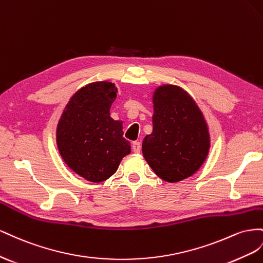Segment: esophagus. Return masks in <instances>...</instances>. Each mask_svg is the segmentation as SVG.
<instances>
[{"instance_id": "esophagus-1", "label": "esophagus", "mask_w": 263, "mask_h": 263, "mask_svg": "<svg viewBox=\"0 0 263 263\" xmlns=\"http://www.w3.org/2000/svg\"><path fill=\"white\" fill-rule=\"evenodd\" d=\"M132 149H133L134 153H140V151H141V143H140V142H138V141L133 142Z\"/></svg>"}]
</instances>
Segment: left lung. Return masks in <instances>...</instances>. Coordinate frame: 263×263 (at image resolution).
Instances as JSON below:
<instances>
[{
	"label": "left lung",
	"instance_id": "1",
	"mask_svg": "<svg viewBox=\"0 0 263 263\" xmlns=\"http://www.w3.org/2000/svg\"><path fill=\"white\" fill-rule=\"evenodd\" d=\"M153 131L142 153L154 173L176 183L196 173L211 147L208 126L197 103L184 89L163 85L153 95Z\"/></svg>",
	"mask_w": 263,
	"mask_h": 263
}]
</instances>
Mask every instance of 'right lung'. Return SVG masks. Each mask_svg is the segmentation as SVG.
Wrapping results in <instances>:
<instances>
[{
    "instance_id": "1",
    "label": "right lung",
    "mask_w": 263,
    "mask_h": 263,
    "mask_svg": "<svg viewBox=\"0 0 263 263\" xmlns=\"http://www.w3.org/2000/svg\"><path fill=\"white\" fill-rule=\"evenodd\" d=\"M117 92L109 81L89 84L71 97L59 119L58 151L74 173L89 182L106 181L131 152L130 142L123 138L122 121L110 117Z\"/></svg>"
}]
</instances>
